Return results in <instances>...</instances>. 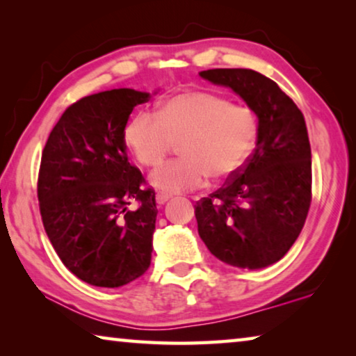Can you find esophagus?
Returning a JSON list of instances; mask_svg holds the SVG:
<instances>
[{
	"label": "esophagus",
	"instance_id": "1",
	"mask_svg": "<svg viewBox=\"0 0 356 356\" xmlns=\"http://www.w3.org/2000/svg\"><path fill=\"white\" fill-rule=\"evenodd\" d=\"M155 200H156V204H159V206H163V204L168 200H170V195H165V193H156Z\"/></svg>",
	"mask_w": 356,
	"mask_h": 356
}]
</instances>
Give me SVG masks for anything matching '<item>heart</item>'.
I'll return each mask as SVG.
<instances>
[{"instance_id": "b5f03b06", "label": "heart", "mask_w": 356, "mask_h": 356, "mask_svg": "<svg viewBox=\"0 0 356 356\" xmlns=\"http://www.w3.org/2000/svg\"><path fill=\"white\" fill-rule=\"evenodd\" d=\"M257 136L251 108L232 105L210 91L191 89L160 102L155 114L138 111L124 127V143L141 166H159L179 141L182 159L159 168L150 184L161 193L196 190L206 182L236 174Z\"/></svg>"}]
</instances>
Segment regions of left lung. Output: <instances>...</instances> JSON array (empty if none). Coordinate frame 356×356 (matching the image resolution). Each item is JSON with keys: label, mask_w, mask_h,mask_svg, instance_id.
<instances>
[{"label": "left lung", "mask_w": 356, "mask_h": 356, "mask_svg": "<svg viewBox=\"0 0 356 356\" xmlns=\"http://www.w3.org/2000/svg\"><path fill=\"white\" fill-rule=\"evenodd\" d=\"M231 88L259 119L256 149L225 185L196 202L197 232L221 262L264 268L291 250L311 206V146L305 118L273 80L251 69L200 74Z\"/></svg>", "instance_id": "obj_1"}]
</instances>
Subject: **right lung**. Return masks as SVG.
Wrapping results in <instances>:
<instances>
[{"instance_id":"add662e5","label":"right lung","mask_w":356,"mask_h":356,"mask_svg":"<svg viewBox=\"0 0 356 356\" xmlns=\"http://www.w3.org/2000/svg\"><path fill=\"white\" fill-rule=\"evenodd\" d=\"M149 97L127 88L83 97L63 113L42 150V222L63 264L88 284H129L150 265L155 191L143 188L124 143L129 116Z\"/></svg>"}]
</instances>
